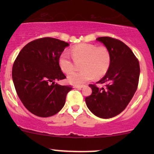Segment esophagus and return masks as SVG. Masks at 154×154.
Instances as JSON below:
<instances>
[{
  "instance_id": "obj_1",
  "label": "esophagus",
  "mask_w": 154,
  "mask_h": 154,
  "mask_svg": "<svg viewBox=\"0 0 154 154\" xmlns=\"http://www.w3.org/2000/svg\"><path fill=\"white\" fill-rule=\"evenodd\" d=\"M83 87V85H77V86H74V88H78V89H81Z\"/></svg>"
}]
</instances>
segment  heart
Instances as JSON below:
<instances>
[{"mask_svg": "<svg viewBox=\"0 0 154 154\" xmlns=\"http://www.w3.org/2000/svg\"><path fill=\"white\" fill-rule=\"evenodd\" d=\"M71 55L75 63H80L81 70L69 74L68 80L74 85H80L106 74L111 65V54L105 46L94 44L81 43L71 49ZM59 66L63 72L69 74L75 69V63L70 59L66 53H63L59 57Z\"/></svg>", "mask_w": 154, "mask_h": 154, "instance_id": "obj_1", "label": "heart"}]
</instances>
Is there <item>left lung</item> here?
I'll list each match as a JSON object with an SVG mask.
<instances>
[{"label": "left lung", "instance_id": "obj_1", "mask_svg": "<svg viewBox=\"0 0 154 154\" xmlns=\"http://www.w3.org/2000/svg\"><path fill=\"white\" fill-rule=\"evenodd\" d=\"M111 54V65L106 75L97 83L104 87L89 84L92 90L86 97L90 111L101 119H110L125 109L139 84L140 67L138 59L130 48L116 38L99 37Z\"/></svg>", "mask_w": 154, "mask_h": 154}]
</instances>
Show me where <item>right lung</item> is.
I'll list each match as a JSON object with an SVG mask.
<instances>
[{
  "label": "right lung",
  "mask_w": 154,
  "mask_h": 154,
  "mask_svg": "<svg viewBox=\"0 0 154 154\" xmlns=\"http://www.w3.org/2000/svg\"><path fill=\"white\" fill-rule=\"evenodd\" d=\"M69 44L51 37L30 42L21 49L12 66V80L24 106L38 117H50L64 106L71 86L56 80L66 77L59 66V57Z\"/></svg>",
  "instance_id": "1"
}]
</instances>
